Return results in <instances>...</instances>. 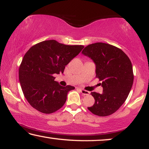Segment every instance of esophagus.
Masks as SVG:
<instances>
[{
    "mask_svg": "<svg viewBox=\"0 0 149 149\" xmlns=\"http://www.w3.org/2000/svg\"><path fill=\"white\" fill-rule=\"evenodd\" d=\"M81 93L83 95H88L89 94H90V92H89V91L84 90V89H81Z\"/></svg>",
    "mask_w": 149,
    "mask_h": 149,
    "instance_id": "obj_1",
    "label": "esophagus"
}]
</instances>
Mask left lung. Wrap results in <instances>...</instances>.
Segmentation results:
<instances>
[{
	"instance_id": "left-lung-1",
	"label": "left lung",
	"mask_w": 149,
	"mask_h": 149,
	"mask_svg": "<svg viewBox=\"0 0 149 149\" xmlns=\"http://www.w3.org/2000/svg\"><path fill=\"white\" fill-rule=\"evenodd\" d=\"M82 54L88 56L96 65V77L102 81L101 94H91L95 101L88 109L95 115H111L122 106L133 84L132 63L118 48L103 42L88 45Z\"/></svg>"
}]
</instances>
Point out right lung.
<instances>
[{"label":"right lung","mask_w":149,"mask_h":149,"mask_svg":"<svg viewBox=\"0 0 149 149\" xmlns=\"http://www.w3.org/2000/svg\"><path fill=\"white\" fill-rule=\"evenodd\" d=\"M83 48L49 40L37 43L26 52L19 67V81L24 97L34 109L51 114L65 104L68 93L74 87L61 86L53 74L63 73L65 66Z\"/></svg>","instance_id":"obj_1"}]
</instances>
